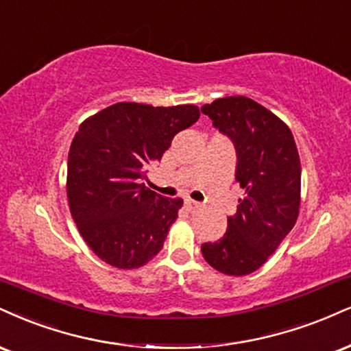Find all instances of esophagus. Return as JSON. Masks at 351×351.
<instances>
[{
	"instance_id": "esophagus-1",
	"label": "esophagus",
	"mask_w": 351,
	"mask_h": 351,
	"mask_svg": "<svg viewBox=\"0 0 351 351\" xmlns=\"http://www.w3.org/2000/svg\"><path fill=\"white\" fill-rule=\"evenodd\" d=\"M184 206H186V209L191 210V213H193V210H197V209L201 208L199 202L193 201V199H186V201H184Z\"/></svg>"
}]
</instances>
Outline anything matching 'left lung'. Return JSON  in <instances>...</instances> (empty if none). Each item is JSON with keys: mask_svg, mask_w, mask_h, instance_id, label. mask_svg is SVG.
Segmentation results:
<instances>
[{"mask_svg": "<svg viewBox=\"0 0 351 351\" xmlns=\"http://www.w3.org/2000/svg\"><path fill=\"white\" fill-rule=\"evenodd\" d=\"M237 152L235 181L243 189L237 213L217 242L201 245L204 260L229 276L258 269L298 221L301 162L288 125L245 96L219 98L201 108Z\"/></svg>", "mask_w": 351, "mask_h": 351, "instance_id": "left-lung-1", "label": "left lung"}]
</instances>
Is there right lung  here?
<instances>
[{
    "mask_svg": "<svg viewBox=\"0 0 351 351\" xmlns=\"http://www.w3.org/2000/svg\"><path fill=\"white\" fill-rule=\"evenodd\" d=\"M199 108L117 103L82 122L66 163V196L80 234L101 260L141 268L162 250L183 206L142 183Z\"/></svg>",
    "mask_w": 351,
    "mask_h": 351,
    "instance_id": "add662e5",
    "label": "right lung"
}]
</instances>
